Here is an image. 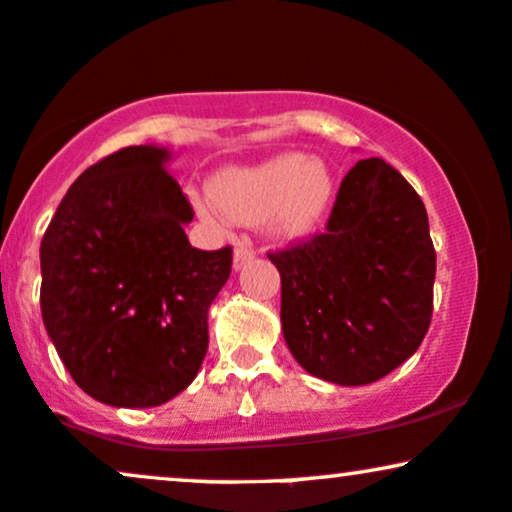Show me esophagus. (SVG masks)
<instances>
[{
  "label": "esophagus",
  "instance_id": "1",
  "mask_svg": "<svg viewBox=\"0 0 512 512\" xmlns=\"http://www.w3.org/2000/svg\"><path fill=\"white\" fill-rule=\"evenodd\" d=\"M252 257H255V250L250 248L248 240H238L236 248H233V269H243Z\"/></svg>",
  "mask_w": 512,
  "mask_h": 512
}]
</instances>
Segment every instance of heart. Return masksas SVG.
<instances>
[{
    "instance_id": "b5f03b06",
    "label": "heart",
    "mask_w": 512,
    "mask_h": 512,
    "mask_svg": "<svg viewBox=\"0 0 512 512\" xmlns=\"http://www.w3.org/2000/svg\"><path fill=\"white\" fill-rule=\"evenodd\" d=\"M211 195L226 216L240 223L272 219L276 233L303 238L322 221L334 195L332 173L303 154H279L248 168H228L211 182ZM197 211L216 221L219 209L197 197Z\"/></svg>"
}]
</instances>
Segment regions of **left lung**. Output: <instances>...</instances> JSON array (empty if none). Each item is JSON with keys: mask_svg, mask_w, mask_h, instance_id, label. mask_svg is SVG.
<instances>
[{"mask_svg": "<svg viewBox=\"0 0 512 512\" xmlns=\"http://www.w3.org/2000/svg\"><path fill=\"white\" fill-rule=\"evenodd\" d=\"M269 260L281 274L286 346L315 378L375 383L424 342L436 281L428 214L383 158L346 173L325 233Z\"/></svg>", "mask_w": 512, "mask_h": 512, "instance_id": "8db88e82", "label": "left lung"}]
</instances>
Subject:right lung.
Listing matches in <instances>:
<instances>
[{
    "instance_id": "obj_1",
    "label": "right lung",
    "mask_w": 512,
    "mask_h": 512,
    "mask_svg": "<svg viewBox=\"0 0 512 512\" xmlns=\"http://www.w3.org/2000/svg\"><path fill=\"white\" fill-rule=\"evenodd\" d=\"M166 146H127L86 168L40 243V310L64 368L110 407H158L202 368L207 315L233 250L192 248V207Z\"/></svg>"
}]
</instances>
